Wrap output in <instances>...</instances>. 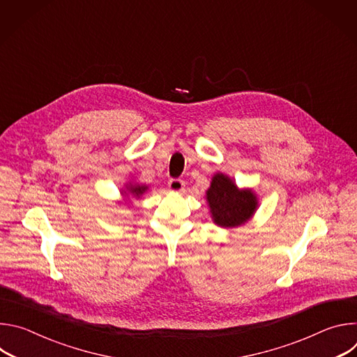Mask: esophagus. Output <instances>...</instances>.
Returning <instances> with one entry per match:
<instances>
[{
  "mask_svg": "<svg viewBox=\"0 0 357 357\" xmlns=\"http://www.w3.org/2000/svg\"><path fill=\"white\" fill-rule=\"evenodd\" d=\"M168 186L172 192H182L185 188V182L182 179H171L168 182Z\"/></svg>",
  "mask_w": 357,
  "mask_h": 357,
  "instance_id": "1",
  "label": "esophagus"
}]
</instances>
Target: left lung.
<instances>
[{
  "label": "left lung",
  "instance_id": "obj_1",
  "mask_svg": "<svg viewBox=\"0 0 357 357\" xmlns=\"http://www.w3.org/2000/svg\"><path fill=\"white\" fill-rule=\"evenodd\" d=\"M206 202L215 225L233 229L247 223L259 208V197L251 188L240 189L226 174L212 176L206 190Z\"/></svg>",
  "mask_w": 357,
  "mask_h": 357
}]
</instances>
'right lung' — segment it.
I'll list each match as a JSON object with an SVG mask.
<instances>
[{"label":"right lung","instance_id":"obj_1","mask_svg":"<svg viewBox=\"0 0 357 357\" xmlns=\"http://www.w3.org/2000/svg\"><path fill=\"white\" fill-rule=\"evenodd\" d=\"M148 190V185H144V183H139L137 181H128L124 188L121 189V196H123V203H127L130 202L131 197L134 199H139L145 192ZM120 202V203H121Z\"/></svg>","mask_w":357,"mask_h":357}]
</instances>
